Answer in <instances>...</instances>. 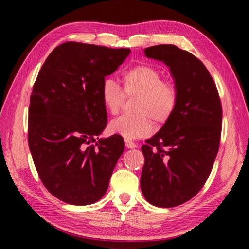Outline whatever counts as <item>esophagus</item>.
Returning <instances> with one entry per match:
<instances>
[{"mask_svg":"<svg viewBox=\"0 0 249 249\" xmlns=\"http://www.w3.org/2000/svg\"><path fill=\"white\" fill-rule=\"evenodd\" d=\"M125 144L127 147H133V142H132V141H129V140H125Z\"/></svg>","mask_w":249,"mask_h":249,"instance_id":"obj_1","label":"esophagus"}]
</instances>
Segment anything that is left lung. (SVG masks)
<instances>
[{"mask_svg": "<svg viewBox=\"0 0 249 249\" xmlns=\"http://www.w3.org/2000/svg\"><path fill=\"white\" fill-rule=\"evenodd\" d=\"M129 52L67 41L53 50L34 83L28 146L45 188L66 203L103 197L123 154L122 136L101 134L107 123L105 77Z\"/></svg>", "mask_w": 249, "mask_h": 249, "instance_id": "8db88e82", "label": "left lung"}]
</instances>
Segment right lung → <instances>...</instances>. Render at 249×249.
Wrapping results in <instances>:
<instances>
[{"instance_id": "obj_1", "label": "right lung", "mask_w": 249, "mask_h": 249, "mask_svg": "<svg viewBox=\"0 0 249 249\" xmlns=\"http://www.w3.org/2000/svg\"><path fill=\"white\" fill-rule=\"evenodd\" d=\"M147 58L169 67L176 101L161 129L146 142L141 189L158 208H174L192 199L208 180L220 147L222 105L205 66L175 45L145 50Z\"/></svg>"}]
</instances>
